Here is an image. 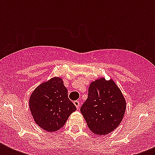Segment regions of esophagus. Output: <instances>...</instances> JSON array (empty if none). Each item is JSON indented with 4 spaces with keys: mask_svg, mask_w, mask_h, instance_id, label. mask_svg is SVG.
<instances>
[{
    "mask_svg": "<svg viewBox=\"0 0 155 155\" xmlns=\"http://www.w3.org/2000/svg\"><path fill=\"white\" fill-rule=\"evenodd\" d=\"M74 104H75V107H76V108H77V109H79V108H80V101H74Z\"/></svg>",
    "mask_w": 155,
    "mask_h": 155,
    "instance_id": "obj_1",
    "label": "esophagus"
}]
</instances>
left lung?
<instances>
[{
  "label": "left lung",
  "mask_w": 155,
  "mask_h": 155,
  "mask_svg": "<svg viewBox=\"0 0 155 155\" xmlns=\"http://www.w3.org/2000/svg\"><path fill=\"white\" fill-rule=\"evenodd\" d=\"M126 102L113 80L104 78L90 84L87 99L80 108L89 130L97 135H105L121 122Z\"/></svg>",
  "instance_id": "left-lung-1"
}]
</instances>
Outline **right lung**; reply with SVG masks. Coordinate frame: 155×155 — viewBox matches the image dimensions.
Returning <instances> with one entry per match:
<instances>
[{"mask_svg": "<svg viewBox=\"0 0 155 155\" xmlns=\"http://www.w3.org/2000/svg\"><path fill=\"white\" fill-rule=\"evenodd\" d=\"M29 103L35 123L48 132L61 129L69 116L76 110L59 77L52 78L38 86L30 96Z\"/></svg>", "mask_w": 155, "mask_h": 155, "instance_id": "obj_1", "label": "right lung"}]
</instances>
